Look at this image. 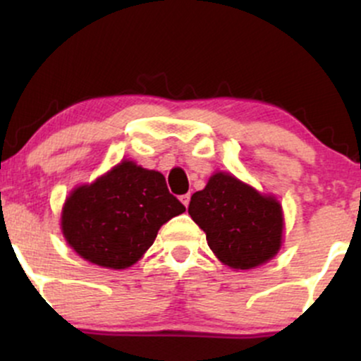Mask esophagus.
<instances>
[{
  "label": "esophagus",
  "instance_id": "1",
  "mask_svg": "<svg viewBox=\"0 0 361 361\" xmlns=\"http://www.w3.org/2000/svg\"><path fill=\"white\" fill-rule=\"evenodd\" d=\"M180 200H181V204H183L185 207H188V204H190V193H185V195H181V197H180Z\"/></svg>",
  "mask_w": 361,
  "mask_h": 361
}]
</instances>
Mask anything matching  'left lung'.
<instances>
[{"label":"left lung","instance_id":"1","mask_svg":"<svg viewBox=\"0 0 361 361\" xmlns=\"http://www.w3.org/2000/svg\"><path fill=\"white\" fill-rule=\"evenodd\" d=\"M188 214L207 234L214 255L234 270H251L276 255L283 234V212L267 197L229 173H215L192 195Z\"/></svg>","mask_w":361,"mask_h":361}]
</instances>
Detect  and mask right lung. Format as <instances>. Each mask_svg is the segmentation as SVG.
<instances>
[{
	"mask_svg": "<svg viewBox=\"0 0 361 361\" xmlns=\"http://www.w3.org/2000/svg\"><path fill=\"white\" fill-rule=\"evenodd\" d=\"M183 212L185 205L169 193L159 171L122 161L69 193L61 227L81 258L123 270L142 258L163 224Z\"/></svg>",
	"mask_w": 361,
	"mask_h": 361,
	"instance_id": "add662e5",
	"label": "right lung"
}]
</instances>
